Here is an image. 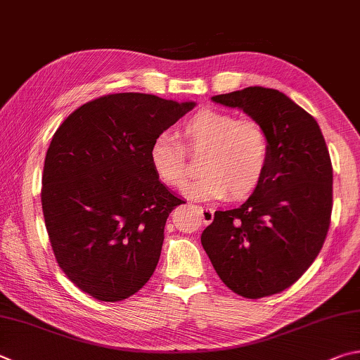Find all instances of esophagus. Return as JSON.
<instances>
[{
    "mask_svg": "<svg viewBox=\"0 0 360 360\" xmlns=\"http://www.w3.org/2000/svg\"><path fill=\"white\" fill-rule=\"evenodd\" d=\"M197 209H198L202 221H205V224H211L214 219V209L207 207V206H197Z\"/></svg>",
    "mask_w": 360,
    "mask_h": 360,
    "instance_id": "34e87169",
    "label": "esophagus"
}]
</instances>
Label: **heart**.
Here are the masks:
<instances>
[{
	"mask_svg": "<svg viewBox=\"0 0 360 360\" xmlns=\"http://www.w3.org/2000/svg\"><path fill=\"white\" fill-rule=\"evenodd\" d=\"M186 148L202 153L198 179L184 188L200 201L245 198L255 192L269 165V139L255 121H239L234 115L202 108L188 117L181 130ZM149 163L158 179L168 187H181L187 179L186 149L179 140L160 134L149 146Z\"/></svg>",
	"mask_w": 360,
	"mask_h": 360,
	"instance_id": "heart-1",
	"label": "heart"
}]
</instances>
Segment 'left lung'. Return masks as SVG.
Segmentation results:
<instances>
[{
	"instance_id": "1",
	"label": "left lung",
	"mask_w": 360,
	"mask_h": 360,
	"mask_svg": "<svg viewBox=\"0 0 360 360\" xmlns=\"http://www.w3.org/2000/svg\"><path fill=\"white\" fill-rule=\"evenodd\" d=\"M266 130L269 165L236 209L215 211L201 244L228 288L247 299L283 291L318 257L332 212V163L315 117L277 89L211 97Z\"/></svg>"
}]
</instances>
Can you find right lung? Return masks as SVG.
Here are the masks:
<instances>
[{"label": "right lung", "mask_w": 360, "mask_h": 360, "mask_svg": "<svg viewBox=\"0 0 360 360\" xmlns=\"http://www.w3.org/2000/svg\"><path fill=\"white\" fill-rule=\"evenodd\" d=\"M193 107L108 94L77 108L51 139L41 193L50 244L70 282L97 300L127 299L155 271L168 215L186 201L154 174L149 146Z\"/></svg>", "instance_id": "obj_1"}]
</instances>
